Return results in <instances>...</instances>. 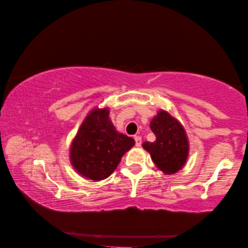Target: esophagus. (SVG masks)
Masks as SVG:
<instances>
[{
    "label": "esophagus",
    "mask_w": 248,
    "mask_h": 248,
    "mask_svg": "<svg viewBox=\"0 0 248 248\" xmlns=\"http://www.w3.org/2000/svg\"><path fill=\"white\" fill-rule=\"evenodd\" d=\"M134 140H135V145L137 146V147H140V146L141 145V137L140 136H134Z\"/></svg>",
    "instance_id": "1"
}]
</instances>
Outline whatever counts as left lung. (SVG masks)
<instances>
[{"instance_id": "1", "label": "left lung", "mask_w": 248, "mask_h": 248, "mask_svg": "<svg viewBox=\"0 0 248 248\" xmlns=\"http://www.w3.org/2000/svg\"><path fill=\"white\" fill-rule=\"evenodd\" d=\"M151 128L155 134L154 143L145 141L143 147L153 161L166 174H171L184 167L189 155V141L182 125L161 109L151 122Z\"/></svg>"}]
</instances>
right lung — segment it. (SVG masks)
<instances>
[{
  "label": "right lung",
  "mask_w": 248,
  "mask_h": 248,
  "mask_svg": "<svg viewBox=\"0 0 248 248\" xmlns=\"http://www.w3.org/2000/svg\"><path fill=\"white\" fill-rule=\"evenodd\" d=\"M108 108H93L72 140L70 161L81 176L91 180L108 178L135 140L119 133L109 120Z\"/></svg>",
  "instance_id": "1"
}]
</instances>
